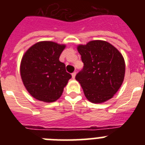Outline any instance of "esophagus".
<instances>
[{
    "label": "esophagus",
    "instance_id": "esophagus-1",
    "mask_svg": "<svg viewBox=\"0 0 145 145\" xmlns=\"http://www.w3.org/2000/svg\"><path fill=\"white\" fill-rule=\"evenodd\" d=\"M75 75H76V72H74L72 73V78H75Z\"/></svg>",
    "mask_w": 145,
    "mask_h": 145
}]
</instances>
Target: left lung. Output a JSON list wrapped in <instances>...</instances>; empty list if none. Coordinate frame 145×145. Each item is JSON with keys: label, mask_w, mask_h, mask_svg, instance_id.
Listing matches in <instances>:
<instances>
[{"label": "left lung", "mask_w": 145, "mask_h": 145, "mask_svg": "<svg viewBox=\"0 0 145 145\" xmlns=\"http://www.w3.org/2000/svg\"><path fill=\"white\" fill-rule=\"evenodd\" d=\"M84 68L75 76L88 101L102 103L112 98L121 86L125 75V61L112 44L91 40L79 45Z\"/></svg>", "instance_id": "1"}]
</instances>
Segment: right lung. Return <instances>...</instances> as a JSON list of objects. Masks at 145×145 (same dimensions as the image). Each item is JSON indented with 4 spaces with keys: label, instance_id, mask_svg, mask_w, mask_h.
Masks as SVG:
<instances>
[{
    "label": "right lung",
    "instance_id": "add662e5",
    "mask_svg": "<svg viewBox=\"0 0 145 145\" xmlns=\"http://www.w3.org/2000/svg\"><path fill=\"white\" fill-rule=\"evenodd\" d=\"M65 45L40 41L32 46L22 57L20 74L23 84L32 97L44 102H53L61 96L72 78L65 65L59 61Z\"/></svg>",
    "mask_w": 145,
    "mask_h": 145
}]
</instances>
